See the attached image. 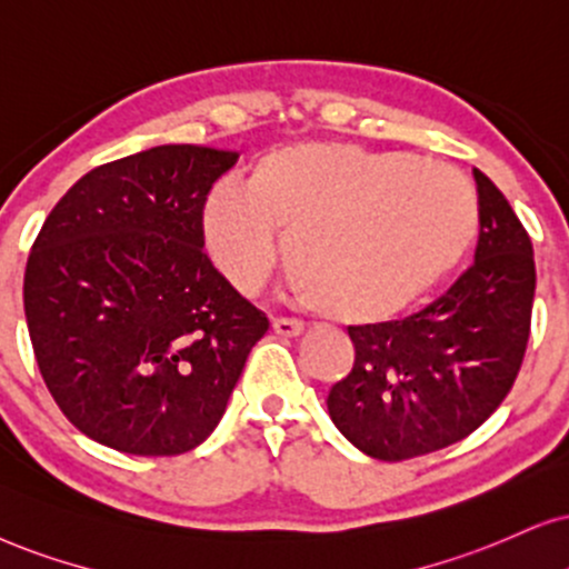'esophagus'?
Listing matches in <instances>:
<instances>
[{"instance_id": "esophagus-1", "label": "esophagus", "mask_w": 569, "mask_h": 569, "mask_svg": "<svg viewBox=\"0 0 569 569\" xmlns=\"http://www.w3.org/2000/svg\"><path fill=\"white\" fill-rule=\"evenodd\" d=\"M272 330H276V333L283 336V338H297V336L305 333V322L291 320V318H276V320H272Z\"/></svg>"}]
</instances>
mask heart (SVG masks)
Returning a JSON list of instances; mask_svg holds the SVG:
<instances>
[{
	"label": "heart",
	"mask_w": 569,
	"mask_h": 569,
	"mask_svg": "<svg viewBox=\"0 0 569 569\" xmlns=\"http://www.w3.org/2000/svg\"><path fill=\"white\" fill-rule=\"evenodd\" d=\"M278 231L301 299L341 322H378L455 270L478 228L457 170L405 152L315 141L276 149L249 186L220 181L204 201V241L236 289L276 270Z\"/></svg>",
	"instance_id": "1"
}]
</instances>
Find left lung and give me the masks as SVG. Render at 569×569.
I'll use <instances>...</instances> for the list:
<instances>
[{
	"instance_id": "8db88e82",
	"label": "left lung",
	"mask_w": 569,
	"mask_h": 569,
	"mask_svg": "<svg viewBox=\"0 0 569 569\" xmlns=\"http://www.w3.org/2000/svg\"><path fill=\"white\" fill-rule=\"evenodd\" d=\"M476 262L405 320L349 328L355 368L330 388L336 428L383 462L462 441L505 401L533 315V243L505 193L478 168Z\"/></svg>"
}]
</instances>
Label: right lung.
Returning <instances> with one entry per match:
<instances>
[{
    "instance_id": "add662e5",
    "label": "right lung",
    "mask_w": 569,
    "mask_h": 569,
    "mask_svg": "<svg viewBox=\"0 0 569 569\" xmlns=\"http://www.w3.org/2000/svg\"><path fill=\"white\" fill-rule=\"evenodd\" d=\"M236 160L164 143L99 164L36 236L28 336L57 407L93 441L139 457L191 451L268 333V315L204 251L207 193Z\"/></svg>"
}]
</instances>
